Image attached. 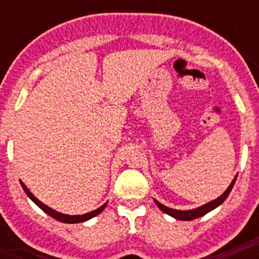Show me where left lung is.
I'll list each match as a JSON object with an SVG mask.
<instances>
[{"label":"left lung","mask_w":259,"mask_h":259,"mask_svg":"<svg viewBox=\"0 0 259 259\" xmlns=\"http://www.w3.org/2000/svg\"><path fill=\"white\" fill-rule=\"evenodd\" d=\"M235 180H237V177L234 179L233 183L230 184L229 188L226 189L225 193L221 195L218 199L209 201V203H207V204L201 205V207H199V208L189 209V211H179V209L168 208V207H165V205H162L161 203H158L157 200H154V201H156V204H157L158 208L161 209V211H164L165 213H168V215H170V217H173L175 219H179V221H193V219L203 217V215H205V213L209 212V211H212L213 208H217L218 205H221L222 203L226 200V197L229 196L230 192H231V189H233L234 184H235Z\"/></svg>","instance_id":"left-lung-1"}]
</instances>
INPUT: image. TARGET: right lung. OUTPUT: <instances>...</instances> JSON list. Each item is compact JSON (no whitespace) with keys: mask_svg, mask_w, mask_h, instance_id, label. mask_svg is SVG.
<instances>
[{"mask_svg":"<svg viewBox=\"0 0 259 259\" xmlns=\"http://www.w3.org/2000/svg\"><path fill=\"white\" fill-rule=\"evenodd\" d=\"M20 183H21L22 189L25 191L26 195H28V196H29L30 199H32V200H33L34 203H36V204H37L38 207L42 209V211H44V212L48 213L50 217H52L54 219H56V221L63 222V223H80V222H86V221H89V219H91V218L97 217L98 213H101L102 211H103V208L106 207V204H103L102 207H99V208L95 209V211H91V212L84 213V215H72V217H71V215H64V213L58 212V211H55V209L50 208V207H47L46 204H42L41 201L38 200V199H36V197H34L33 195L29 192V189L26 188L25 184H24L22 181H20Z\"/></svg>","mask_w":259,"mask_h":259,"instance_id":"add662e5","label":"right lung"}]
</instances>
